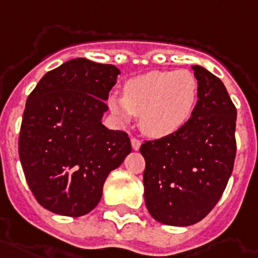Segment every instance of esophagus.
I'll list each match as a JSON object with an SVG mask.
<instances>
[{
  "instance_id": "34e87169",
  "label": "esophagus",
  "mask_w": 258,
  "mask_h": 258,
  "mask_svg": "<svg viewBox=\"0 0 258 258\" xmlns=\"http://www.w3.org/2000/svg\"><path fill=\"white\" fill-rule=\"evenodd\" d=\"M131 146H133L134 150H139V148H141V141H139L138 138L133 137V138H131Z\"/></svg>"
}]
</instances>
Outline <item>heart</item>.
I'll use <instances>...</instances> for the list:
<instances>
[{
    "label": "heart",
    "instance_id": "obj_1",
    "mask_svg": "<svg viewBox=\"0 0 258 258\" xmlns=\"http://www.w3.org/2000/svg\"><path fill=\"white\" fill-rule=\"evenodd\" d=\"M198 100V82L190 71H152L123 86V97L108 98L120 121L139 116V127L152 138L176 133L191 117Z\"/></svg>",
    "mask_w": 258,
    "mask_h": 258
}]
</instances>
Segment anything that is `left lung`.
<instances>
[{"mask_svg": "<svg viewBox=\"0 0 258 258\" xmlns=\"http://www.w3.org/2000/svg\"><path fill=\"white\" fill-rule=\"evenodd\" d=\"M191 68L198 82L191 117L176 133L141 146L145 204L152 217L167 226H191L207 216L235 161V105L217 76L200 66Z\"/></svg>", "mask_w": 258, "mask_h": 258, "instance_id": "left-lung-1", "label": "left lung"}]
</instances>
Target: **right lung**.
<instances>
[{
	"label": "right lung",
	"instance_id": "1",
	"mask_svg": "<svg viewBox=\"0 0 258 258\" xmlns=\"http://www.w3.org/2000/svg\"><path fill=\"white\" fill-rule=\"evenodd\" d=\"M119 74L112 64L74 58L45 74L28 95L19 156L47 211L71 217L93 211L109 172L131 153L128 134L101 121Z\"/></svg>",
	"mask_w": 258,
	"mask_h": 258
}]
</instances>
